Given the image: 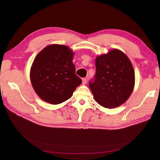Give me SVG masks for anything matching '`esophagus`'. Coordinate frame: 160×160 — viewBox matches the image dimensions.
Returning <instances> with one entry per match:
<instances>
[{
  "mask_svg": "<svg viewBox=\"0 0 160 160\" xmlns=\"http://www.w3.org/2000/svg\"><path fill=\"white\" fill-rule=\"evenodd\" d=\"M86 83H87V79L85 78H82V84L85 85V84H86Z\"/></svg>",
  "mask_w": 160,
  "mask_h": 160,
  "instance_id": "esophagus-1",
  "label": "esophagus"
}]
</instances>
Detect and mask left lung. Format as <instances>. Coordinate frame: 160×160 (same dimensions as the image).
I'll return each instance as SVG.
<instances>
[{
    "instance_id": "8db88e82",
    "label": "left lung",
    "mask_w": 160,
    "mask_h": 160,
    "mask_svg": "<svg viewBox=\"0 0 160 160\" xmlns=\"http://www.w3.org/2000/svg\"><path fill=\"white\" fill-rule=\"evenodd\" d=\"M95 67L94 79L89 82L95 101L107 108L127 101L135 84V72L127 56L113 49L97 57Z\"/></svg>"
}]
</instances>
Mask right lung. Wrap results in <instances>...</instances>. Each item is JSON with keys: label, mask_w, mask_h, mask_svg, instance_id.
<instances>
[{"label": "right lung", "mask_w": 160, "mask_h": 160, "mask_svg": "<svg viewBox=\"0 0 160 160\" xmlns=\"http://www.w3.org/2000/svg\"><path fill=\"white\" fill-rule=\"evenodd\" d=\"M73 52L65 45H50L35 58L30 80L37 95L44 101L58 104L70 98L82 80L76 74Z\"/></svg>", "instance_id": "obj_1"}]
</instances>
